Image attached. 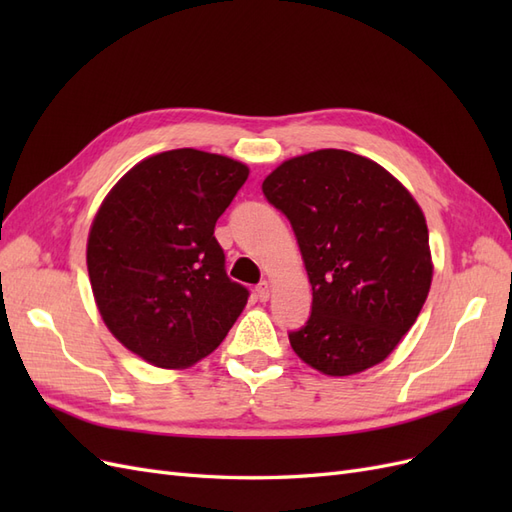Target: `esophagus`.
<instances>
[{
  "mask_svg": "<svg viewBox=\"0 0 512 512\" xmlns=\"http://www.w3.org/2000/svg\"><path fill=\"white\" fill-rule=\"evenodd\" d=\"M256 297H258L260 301H267V299L271 297V284H269V282H260V284L256 286Z\"/></svg>",
  "mask_w": 512,
  "mask_h": 512,
  "instance_id": "esophagus-1",
  "label": "esophagus"
}]
</instances>
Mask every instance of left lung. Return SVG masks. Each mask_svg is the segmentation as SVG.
<instances>
[{
    "label": "left lung",
    "mask_w": 512,
    "mask_h": 512,
    "mask_svg": "<svg viewBox=\"0 0 512 512\" xmlns=\"http://www.w3.org/2000/svg\"><path fill=\"white\" fill-rule=\"evenodd\" d=\"M297 237L312 314L292 350L327 376L382 363L421 314L431 286L425 215L389 170L344 149L286 160L262 181Z\"/></svg>",
    "instance_id": "obj_1"
}]
</instances>
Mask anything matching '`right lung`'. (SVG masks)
<instances>
[{"label":"right lung","instance_id":"add662e5","mask_svg":"<svg viewBox=\"0 0 512 512\" xmlns=\"http://www.w3.org/2000/svg\"><path fill=\"white\" fill-rule=\"evenodd\" d=\"M250 168L218 153L173 149L138 162L100 205L87 271L100 316L147 363L183 369L222 344L247 303L215 222Z\"/></svg>","mask_w":512,"mask_h":512}]
</instances>
